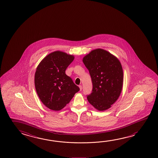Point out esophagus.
Wrapping results in <instances>:
<instances>
[{
	"label": "esophagus",
	"mask_w": 158,
	"mask_h": 158,
	"mask_svg": "<svg viewBox=\"0 0 158 158\" xmlns=\"http://www.w3.org/2000/svg\"><path fill=\"white\" fill-rule=\"evenodd\" d=\"M79 88H80V90L81 91V90H82V85H80L79 86Z\"/></svg>",
	"instance_id": "obj_1"
}]
</instances>
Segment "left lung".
I'll return each instance as SVG.
<instances>
[{
  "label": "left lung",
  "mask_w": 158,
  "mask_h": 158,
  "mask_svg": "<svg viewBox=\"0 0 158 158\" xmlns=\"http://www.w3.org/2000/svg\"><path fill=\"white\" fill-rule=\"evenodd\" d=\"M83 61L91 77L93 89L89 103L99 111L111 107L118 99L123 84L122 65L115 56L102 49L92 50Z\"/></svg>",
  "instance_id": "obj_1"
}]
</instances>
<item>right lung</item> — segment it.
Segmentation results:
<instances>
[{"mask_svg": "<svg viewBox=\"0 0 158 158\" xmlns=\"http://www.w3.org/2000/svg\"><path fill=\"white\" fill-rule=\"evenodd\" d=\"M74 56L60 51L48 54L36 68L34 83L42 102L52 110L58 111L70 102L80 89L65 70Z\"/></svg>", "mask_w": 158, "mask_h": 158, "instance_id": "right-lung-1", "label": "right lung"}]
</instances>
